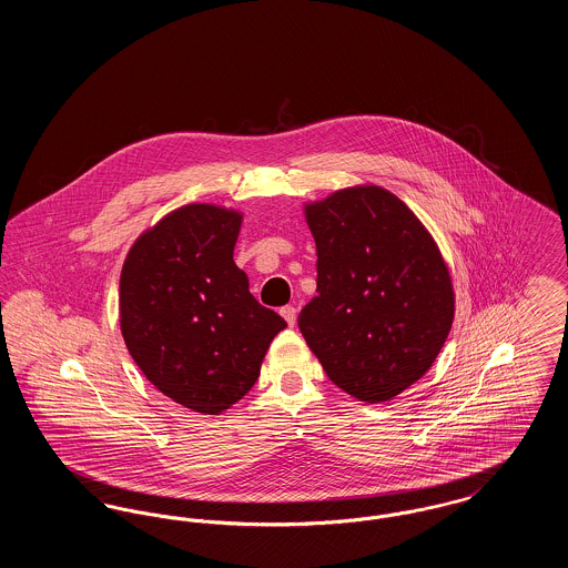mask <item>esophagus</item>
I'll return each instance as SVG.
<instances>
[{
  "mask_svg": "<svg viewBox=\"0 0 568 568\" xmlns=\"http://www.w3.org/2000/svg\"><path fill=\"white\" fill-rule=\"evenodd\" d=\"M281 315H283V320L287 322V325L296 324V308H294L292 304L283 306V308H281Z\"/></svg>",
  "mask_w": 568,
  "mask_h": 568,
  "instance_id": "esophagus-1",
  "label": "esophagus"
}]
</instances>
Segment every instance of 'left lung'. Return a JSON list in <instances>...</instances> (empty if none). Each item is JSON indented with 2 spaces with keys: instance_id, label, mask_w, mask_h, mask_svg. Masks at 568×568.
<instances>
[{
  "instance_id": "left-lung-1",
  "label": "left lung",
  "mask_w": 568,
  "mask_h": 568,
  "mask_svg": "<svg viewBox=\"0 0 568 568\" xmlns=\"http://www.w3.org/2000/svg\"><path fill=\"white\" fill-rule=\"evenodd\" d=\"M317 244V296L300 332L334 385L385 403L424 377L454 324L447 264L424 223L377 185L304 206Z\"/></svg>"
}]
</instances>
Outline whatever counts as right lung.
Listing matches in <instances>:
<instances>
[{
	"instance_id": "1",
	"label": "right lung",
	"mask_w": 568,
	"mask_h": 568,
	"mask_svg": "<svg viewBox=\"0 0 568 568\" xmlns=\"http://www.w3.org/2000/svg\"><path fill=\"white\" fill-rule=\"evenodd\" d=\"M243 215L187 204L130 248L119 285L121 334L138 368L174 403L219 415L260 377L285 320L234 264Z\"/></svg>"
}]
</instances>
